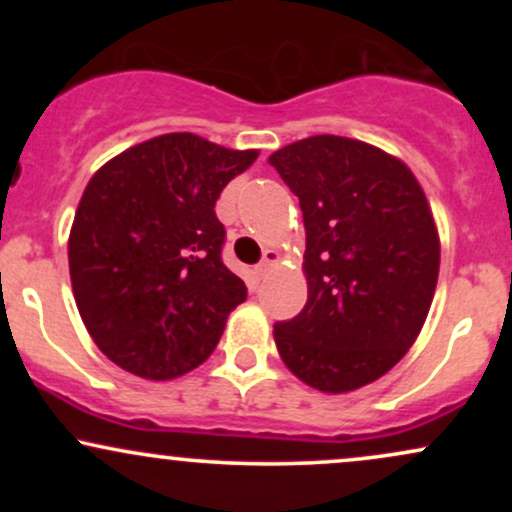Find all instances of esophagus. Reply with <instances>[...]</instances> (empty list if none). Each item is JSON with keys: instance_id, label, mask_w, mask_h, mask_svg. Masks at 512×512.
Here are the masks:
<instances>
[{"instance_id": "34e87169", "label": "esophagus", "mask_w": 512, "mask_h": 512, "mask_svg": "<svg viewBox=\"0 0 512 512\" xmlns=\"http://www.w3.org/2000/svg\"><path fill=\"white\" fill-rule=\"evenodd\" d=\"M276 262H279V252L267 250V252H264V260H262L260 264H257V274L267 276L269 272H272V267H274Z\"/></svg>"}]
</instances>
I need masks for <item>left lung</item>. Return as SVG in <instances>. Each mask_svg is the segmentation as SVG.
I'll list each match as a JSON object with an SVG mask.
<instances>
[{
  "instance_id": "left-lung-1",
  "label": "left lung",
  "mask_w": 512,
  "mask_h": 512,
  "mask_svg": "<svg viewBox=\"0 0 512 512\" xmlns=\"http://www.w3.org/2000/svg\"><path fill=\"white\" fill-rule=\"evenodd\" d=\"M269 163L298 197L308 301L276 322L279 356L320 392L385 375L416 342L438 284L440 243L414 173L356 139L317 134Z\"/></svg>"
}]
</instances>
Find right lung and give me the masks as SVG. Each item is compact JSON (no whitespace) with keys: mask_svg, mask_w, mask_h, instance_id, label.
Here are the masks:
<instances>
[{"mask_svg":"<svg viewBox=\"0 0 512 512\" xmlns=\"http://www.w3.org/2000/svg\"><path fill=\"white\" fill-rule=\"evenodd\" d=\"M257 151L190 132L122 151L88 180L72 233L69 274L88 334L110 361L146 380L190 373L248 298L221 260L216 199Z\"/></svg>","mask_w":512,"mask_h":512,"instance_id":"obj_1","label":"right lung"}]
</instances>
